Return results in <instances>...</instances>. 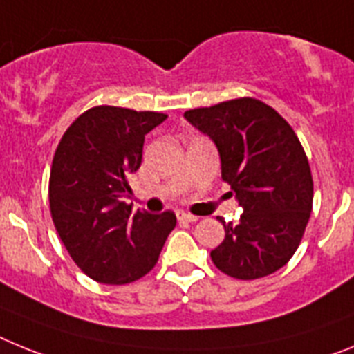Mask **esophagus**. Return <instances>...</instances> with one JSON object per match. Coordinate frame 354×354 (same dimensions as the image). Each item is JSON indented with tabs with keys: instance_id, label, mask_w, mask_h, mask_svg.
Instances as JSON below:
<instances>
[{
	"instance_id": "34e87169",
	"label": "esophagus",
	"mask_w": 354,
	"mask_h": 354,
	"mask_svg": "<svg viewBox=\"0 0 354 354\" xmlns=\"http://www.w3.org/2000/svg\"><path fill=\"white\" fill-rule=\"evenodd\" d=\"M176 216H178V219H180V221H187V223L198 221V218H196V216H192V214H189V212H183V210L176 212Z\"/></svg>"
}]
</instances>
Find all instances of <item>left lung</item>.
<instances>
[{"mask_svg":"<svg viewBox=\"0 0 354 354\" xmlns=\"http://www.w3.org/2000/svg\"><path fill=\"white\" fill-rule=\"evenodd\" d=\"M183 117L209 135L221 178L243 207L239 225L225 223L212 263L234 279L252 281L283 268L301 245L313 207L310 163L292 126L252 97L227 100Z\"/></svg>","mask_w":354,"mask_h":354,"instance_id":"1","label":"left lung"}]
</instances>
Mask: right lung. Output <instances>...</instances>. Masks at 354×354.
I'll list each match as a JSON object with an SVG mask.
<instances>
[{
  "mask_svg": "<svg viewBox=\"0 0 354 354\" xmlns=\"http://www.w3.org/2000/svg\"><path fill=\"white\" fill-rule=\"evenodd\" d=\"M167 115L95 106L62 135L50 171L53 225L79 268L97 283L127 284L158 263L176 216L138 212L124 201L142 163L145 135Z\"/></svg>",
  "mask_w": 354,
  "mask_h": 354,
  "instance_id": "obj_1",
  "label": "right lung"
}]
</instances>
